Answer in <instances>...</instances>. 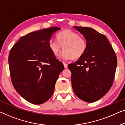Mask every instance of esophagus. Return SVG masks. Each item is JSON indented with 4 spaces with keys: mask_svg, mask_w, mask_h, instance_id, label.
<instances>
[{
    "mask_svg": "<svg viewBox=\"0 0 125 125\" xmlns=\"http://www.w3.org/2000/svg\"><path fill=\"white\" fill-rule=\"evenodd\" d=\"M63 64H64V67L65 68H67L68 67V64H67V63H64V62H63Z\"/></svg>",
    "mask_w": 125,
    "mask_h": 125,
    "instance_id": "34e87169",
    "label": "esophagus"
}]
</instances>
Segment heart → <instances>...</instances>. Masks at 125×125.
I'll return each instance as SVG.
<instances>
[{
  "label": "heart",
  "mask_w": 125,
  "mask_h": 125,
  "mask_svg": "<svg viewBox=\"0 0 125 125\" xmlns=\"http://www.w3.org/2000/svg\"><path fill=\"white\" fill-rule=\"evenodd\" d=\"M56 39H51L49 47L55 56L58 55L64 49L61 57L64 60L78 59L82 57L87 49V40L78 33L70 29H66L58 33Z\"/></svg>",
  "instance_id": "1"
}]
</instances>
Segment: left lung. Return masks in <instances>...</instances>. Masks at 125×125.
<instances>
[{
	"label": "left lung",
	"mask_w": 125,
	"mask_h": 125,
	"mask_svg": "<svg viewBox=\"0 0 125 125\" xmlns=\"http://www.w3.org/2000/svg\"><path fill=\"white\" fill-rule=\"evenodd\" d=\"M87 40L82 57L68 64L73 91L80 98L93 103L109 91L115 76L117 59L105 35L88 27H75Z\"/></svg>",
	"instance_id": "left-lung-1"
}]
</instances>
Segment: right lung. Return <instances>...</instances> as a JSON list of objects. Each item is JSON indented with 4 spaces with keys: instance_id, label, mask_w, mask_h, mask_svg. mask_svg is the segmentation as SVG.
Segmentation results:
<instances>
[{
    "instance_id": "1",
    "label": "right lung",
    "mask_w": 125,
    "mask_h": 125,
    "mask_svg": "<svg viewBox=\"0 0 125 125\" xmlns=\"http://www.w3.org/2000/svg\"><path fill=\"white\" fill-rule=\"evenodd\" d=\"M59 29L51 27L28 33L10 49L8 63L12 84L33 104H41L52 97L56 81L64 69L49 47L52 34Z\"/></svg>"
}]
</instances>
